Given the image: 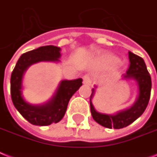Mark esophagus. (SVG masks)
I'll return each mask as SVG.
<instances>
[{
  "instance_id": "1",
  "label": "esophagus",
  "mask_w": 157,
  "mask_h": 157,
  "mask_svg": "<svg viewBox=\"0 0 157 157\" xmlns=\"http://www.w3.org/2000/svg\"><path fill=\"white\" fill-rule=\"evenodd\" d=\"M83 83H84L85 85H91V78H90V76H89V75H85V76H84V77H83Z\"/></svg>"
}]
</instances>
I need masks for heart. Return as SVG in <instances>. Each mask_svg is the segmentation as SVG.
Here are the masks:
<instances>
[{
  "instance_id": "obj_1",
  "label": "heart",
  "mask_w": 157,
  "mask_h": 157,
  "mask_svg": "<svg viewBox=\"0 0 157 157\" xmlns=\"http://www.w3.org/2000/svg\"><path fill=\"white\" fill-rule=\"evenodd\" d=\"M101 60L107 64H113L118 62V58L112 54H105L101 56Z\"/></svg>"
}]
</instances>
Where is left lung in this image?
I'll return each instance as SVG.
<instances>
[{
    "instance_id": "obj_1",
    "label": "left lung",
    "mask_w": 157,
    "mask_h": 157,
    "mask_svg": "<svg viewBox=\"0 0 157 157\" xmlns=\"http://www.w3.org/2000/svg\"><path fill=\"white\" fill-rule=\"evenodd\" d=\"M130 67L126 74L123 75L122 81H133L136 85V97L131 106L118 110L114 114L101 113L95 109L93 104L97 86L92 90L90 96V110L93 118L98 124L107 128L121 129L136 121L144 112L148 104L151 90V76L147 72L144 60L141 57L128 52Z\"/></svg>"
}]
</instances>
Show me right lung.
<instances>
[{
  "instance_id": "1",
  "label": "right lung",
  "mask_w": 157,
  "mask_h": 157,
  "mask_svg": "<svg viewBox=\"0 0 157 157\" xmlns=\"http://www.w3.org/2000/svg\"><path fill=\"white\" fill-rule=\"evenodd\" d=\"M61 48L43 46L24 53L20 56L10 79L11 98L15 108L24 118L33 125L48 126L59 123L63 118L72 96L82 85V79L62 80L54 94L42 104H31L23 95V76L31 65L39 62H59Z\"/></svg>"
}]
</instances>
